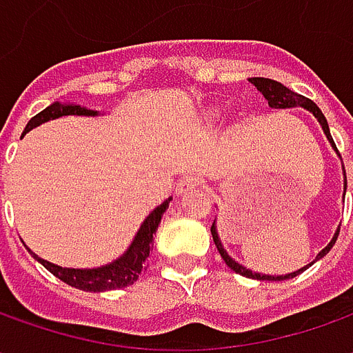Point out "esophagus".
I'll return each mask as SVG.
<instances>
[{"mask_svg":"<svg viewBox=\"0 0 353 353\" xmlns=\"http://www.w3.org/2000/svg\"><path fill=\"white\" fill-rule=\"evenodd\" d=\"M198 186H200V179H198V176H192V174H186L183 181L179 183L176 190H179V194H188V192H192Z\"/></svg>","mask_w":353,"mask_h":353,"instance_id":"1","label":"esophagus"}]
</instances>
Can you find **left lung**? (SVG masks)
I'll list each match as a JSON object with an SVG mask.
<instances>
[{"label": "left lung", "instance_id": "left-lung-1", "mask_svg": "<svg viewBox=\"0 0 353 353\" xmlns=\"http://www.w3.org/2000/svg\"><path fill=\"white\" fill-rule=\"evenodd\" d=\"M250 82L253 84V86H255V88L259 90L261 94H263L265 100L269 102V105H271V108H283V110H285V108H296V105H301V108H305V110H308V112H312V116L319 119V123L322 125V129H324V133H326L328 141L332 143V147L336 149V143H334L332 135H330V129H328V121H326L324 114L320 112L319 105L312 102V100H308V98H305V96H301V94L292 92V90H289L287 86H283L281 82H275V80H271V78H250ZM336 151H338V149H336ZM344 174H346V170H344ZM344 192H346V181H344ZM210 232H212V237H214V243H216V248H218L220 255H222V259H224L225 265H228L230 269H234L236 273L243 275V277L257 279V281H285V279L296 277L299 273L306 271V269L314 263V261L322 259V257H324L328 251L332 250V245L336 243V239H338V234H340V228L336 230V234H334V237L330 239V243H328L324 250L320 251L319 255H316V259H314L312 263H308L306 267L299 269V271H294V273H289V275H261V273H253V271H250V269H245L243 265H239L236 259H232V257L228 255V251L224 250V245H222V241H220V236H218L216 222L212 224Z\"/></svg>", "mask_w": 353, "mask_h": 353}]
</instances>
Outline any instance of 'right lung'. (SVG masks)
<instances>
[{
	"instance_id": "right-lung-1",
	"label": "right lung",
	"mask_w": 353,
	"mask_h": 353,
	"mask_svg": "<svg viewBox=\"0 0 353 353\" xmlns=\"http://www.w3.org/2000/svg\"><path fill=\"white\" fill-rule=\"evenodd\" d=\"M62 116H98V112L96 110H88V108H82V105H76V103L54 102L29 119V123L25 128V133L37 128V125H41V123H45V121H50V119H57V117ZM170 200L172 198L165 200L161 206H157L155 210L143 220L141 228H139L137 236L133 237L128 251L121 257H117L116 261H112V263L96 267V269H70V267H61V265L45 261L37 253H33L31 250L29 251H31V255H33L34 259L43 265L45 269H48L54 277H59L66 285L74 287V289L90 292L123 289L128 285H133L139 279L143 269L147 267V257H149L151 243H153V234H155L157 228L161 224V218H163L165 210L169 208Z\"/></svg>"
}]
</instances>
